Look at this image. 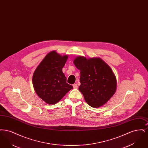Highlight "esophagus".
Listing matches in <instances>:
<instances>
[{
    "instance_id": "esophagus-1",
    "label": "esophagus",
    "mask_w": 148,
    "mask_h": 148,
    "mask_svg": "<svg viewBox=\"0 0 148 148\" xmlns=\"http://www.w3.org/2000/svg\"><path fill=\"white\" fill-rule=\"evenodd\" d=\"M73 88H74V89H77V84H74L73 85Z\"/></svg>"
}]
</instances>
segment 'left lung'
I'll return each instance as SVG.
<instances>
[{
  "label": "left lung",
  "instance_id": "left-lung-1",
  "mask_svg": "<svg viewBox=\"0 0 148 148\" xmlns=\"http://www.w3.org/2000/svg\"><path fill=\"white\" fill-rule=\"evenodd\" d=\"M73 62L80 71L79 90L88 104L92 108L105 104L116 89V77L110 67L99 58L77 56Z\"/></svg>",
  "mask_w": 148,
  "mask_h": 148
}]
</instances>
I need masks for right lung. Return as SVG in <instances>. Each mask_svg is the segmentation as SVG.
<instances>
[{"mask_svg": "<svg viewBox=\"0 0 148 148\" xmlns=\"http://www.w3.org/2000/svg\"><path fill=\"white\" fill-rule=\"evenodd\" d=\"M68 56H62L56 51L49 53L37 66L33 75V85L36 94L48 104L59 102L73 88L66 83L62 69Z\"/></svg>", "mask_w": 148, "mask_h": 148, "instance_id": "1", "label": "right lung"}]
</instances>
